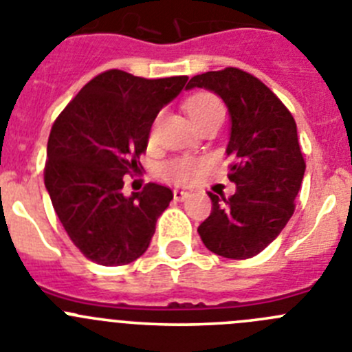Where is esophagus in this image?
Wrapping results in <instances>:
<instances>
[{
	"mask_svg": "<svg viewBox=\"0 0 352 352\" xmlns=\"http://www.w3.org/2000/svg\"><path fill=\"white\" fill-rule=\"evenodd\" d=\"M173 198H175L177 201H184V199L189 198V192L180 191V189H175V191H173Z\"/></svg>",
	"mask_w": 352,
	"mask_h": 352,
	"instance_id": "34e87169",
	"label": "esophagus"
}]
</instances>
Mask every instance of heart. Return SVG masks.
Here are the masks:
<instances>
[{
	"label": "heart",
	"mask_w": 352,
	"mask_h": 352,
	"mask_svg": "<svg viewBox=\"0 0 352 352\" xmlns=\"http://www.w3.org/2000/svg\"><path fill=\"white\" fill-rule=\"evenodd\" d=\"M186 107L187 116L191 118V121L195 124L201 123L206 118L213 116V114L222 113L221 102L217 100L212 94H196L192 97H189L184 104ZM199 163L195 160H187V157H180V160H173L170 163H166L163 173L165 177H168L170 180L177 184H186L195 177V173L198 172Z\"/></svg>",
	"instance_id": "obj_1"
}]
</instances>
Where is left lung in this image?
<instances>
[{
	"instance_id": "8db88e82",
	"label": "left lung",
	"mask_w": 352,
	"mask_h": 352,
	"mask_svg": "<svg viewBox=\"0 0 352 352\" xmlns=\"http://www.w3.org/2000/svg\"><path fill=\"white\" fill-rule=\"evenodd\" d=\"M192 88L213 91L228 107V177L236 184L231 198L208 192L213 206L198 228L199 238L221 257L250 258L271 245L294 215L305 172L297 124L283 102L241 69L198 74L186 90Z\"/></svg>"
}]
</instances>
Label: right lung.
I'll use <instances>...</instances> for the list:
<instances>
[{"label":"right lung","mask_w":352,"mask_h":352,"mask_svg":"<svg viewBox=\"0 0 352 352\" xmlns=\"http://www.w3.org/2000/svg\"><path fill=\"white\" fill-rule=\"evenodd\" d=\"M187 80L111 69L85 85L52 126L45 187L71 241L95 264H130L149 248L173 192L147 184L124 196L123 175L139 168L157 113Z\"/></svg>","instance_id":"right-lung-1"}]
</instances>
